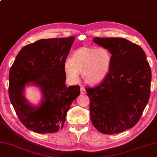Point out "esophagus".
<instances>
[{"instance_id": "esophagus-1", "label": "esophagus", "mask_w": 157, "mask_h": 157, "mask_svg": "<svg viewBox=\"0 0 157 157\" xmlns=\"http://www.w3.org/2000/svg\"><path fill=\"white\" fill-rule=\"evenodd\" d=\"M85 92H86V91H85V89L83 86H81V94H85Z\"/></svg>"}]
</instances>
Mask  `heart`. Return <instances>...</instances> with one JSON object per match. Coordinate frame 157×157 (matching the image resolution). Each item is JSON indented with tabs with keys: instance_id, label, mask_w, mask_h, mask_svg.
<instances>
[{
	"instance_id": "heart-1",
	"label": "heart",
	"mask_w": 157,
	"mask_h": 157,
	"mask_svg": "<svg viewBox=\"0 0 157 157\" xmlns=\"http://www.w3.org/2000/svg\"><path fill=\"white\" fill-rule=\"evenodd\" d=\"M112 54L109 50L100 47L82 46L74 52L70 60L64 64V72L71 83L78 80L81 72L83 81L87 84L96 85L104 81L110 71Z\"/></svg>"
}]
</instances>
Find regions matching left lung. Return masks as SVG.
<instances>
[{"instance_id": "8db88e82", "label": "left lung", "mask_w": 157, "mask_h": 157, "mask_svg": "<svg viewBox=\"0 0 157 157\" xmlns=\"http://www.w3.org/2000/svg\"><path fill=\"white\" fill-rule=\"evenodd\" d=\"M109 50L111 69L101 83L86 87L91 120L100 132L113 135L135 126L150 95L151 70L146 53L137 44L120 37H94Z\"/></svg>"}]
</instances>
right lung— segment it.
<instances>
[{
  "label": "right lung",
  "instance_id": "1",
  "mask_svg": "<svg viewBox=\"0 0 157 157\" xmlns=\"http://www.w3.org/2000/svg\"><path fill=\"white\" fill-rule=\"evenodd\" d=\"M75 37L40 40L20 50L9 75V96L20 122L37 133L61 129L73 100L80 95L79 85L67 87L64 64ZM40 86L43 100L40 107L29 104L23 96L25 84Z\"/></svg>",
  "mask_w": 157,
  "mask_h": 157
}]
</instances>
